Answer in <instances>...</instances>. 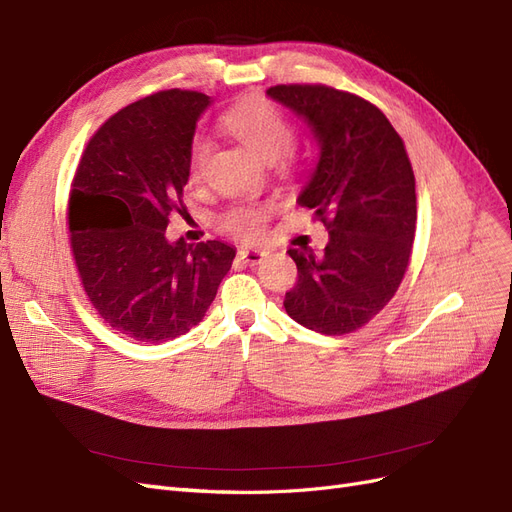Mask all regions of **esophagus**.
Instances as JSON below:
<instances>
[{
  "instance_id": "1",
  "label": "esophagus",
  "mask_w": 512,
  "mask_h": 512,
  "mask_svg": "<svg viewBox=\"0 0 512 512\" xmlns=\"http://www.w3.org/2000/svg\"><path fill=\"white\" fill-rule=\"evenodd\" d=\"M268 255H270V251H266V249H242L240 251V259L244 263H249V266H257V263H261Z\"/></svg>"
}]
</instances>
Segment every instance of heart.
I'll use <instances>...</instances> for the list:
<instances>
[{
    "instance_id": "1",
    "label": "heart",
    "mask_w": 512,
    "mask_h": 512,
    "mask_svg": "<svg viewBox=\"0 0 512 512\" xmlns=\"http://www.w3.org/2000/svg\"><path fill=\"white\" fill-rule=\"evenodd\" d=\"M223 125L227 131L251 148V151L263 161H278L285 153H289L295 142L293 125L272 102L244 100L229 108L223 114ZM210 153V140L204 134H197L189 148V168L191 174L197 176L202 172L206 157ZM268 219V208L259 204H242L225 212L223 225L238 236L255 238L263 232V225Z\"/></svg>"
}]
</instances>
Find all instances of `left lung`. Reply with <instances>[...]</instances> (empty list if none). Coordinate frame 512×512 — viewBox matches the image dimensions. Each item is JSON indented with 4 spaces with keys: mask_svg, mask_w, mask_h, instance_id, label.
Listing matches in <instances>:
<instances>
[{
    "mask_svg": "<svg viewBox=\"0 0 512 512\" xmlns=\"http://www.w3.org/2000/svg\"><path fill=\"white\" fill-rule=\"evenodd\" d=\"M268 97L302 117L319 146L298 204L323 221L319 255L289 249L298 283L287 315L325 336L366 325L398 291L417 225V193L404 142L385 114L325 85H278Z\"/></svg>",
    "mask_w": 512,
    "mask_h": 512,
    "instance_id": "left-lung-1",
    "label": "left lung"
}]
</instances>
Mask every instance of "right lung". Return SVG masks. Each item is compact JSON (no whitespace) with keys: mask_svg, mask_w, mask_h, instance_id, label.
I'll return each instance as SVG.
<instances>
[{"mask_svg":"<svg viewBox=\"0 0 512 512\" xmlns=\"http://www.w3.org/2000/svg\"><path fill=\"white\" fill-rule=\"evenodd\" d=\"M210 104L180 89L129 104L97 129L74 176L68 219L82 287L114 332L138 342H166L200 323L236 257L221 240L166 238Z\"/></svg>","mask_w":512,"mask_h":512,"instance_id":"right-lung-1","label":"right lung"}]
</instances>
